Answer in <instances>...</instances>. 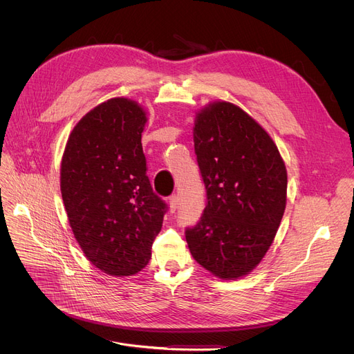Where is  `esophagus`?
Masks as SVG:
<instances>
[{
	"label": "esophagus",
	"mask_w": 354,
	"mask_h": 354,
	"mask_svg": "<svg viewBox=\"0 0 354 354\" xmlns=\"http://www.w3.org/2000/svg\"><path fill=\"white\" fill-rule=\"evenodd\" d=\"M167 202H169V211H171V212H175V211L178 209V205H179V198H178V195H172Z\"/></svg>",
	"instance_id": "obj_1"
}]
</instances>
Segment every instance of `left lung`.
Returning a JSON list of instances; mask_svg holds the SVG:
<instances>
[{
    "label": "left lung",
    "mask_w": 354,
    "mask_h": 354,
    "mask_svg": "<svg viewBox=\"0 0 354 354\" xmlns=\"http://www.w3.org/2000/svg\"><path fill=\"white\" fill-rule=\"evenodd\" d=\"M194 143L208 203L187 243L198 264L236 280L261 263L281 224L286 165L266 129L230 102L198 111Z\"/></svg>",
    "instance_id": "1"
}]
</instances>
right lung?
<instances>
[{"instance_id": "1", "label": "right lung", "mask_w": 354, "mask_h": 354, "mask_svg": "<svg viewBox=\"0 0 354 354\" xmlns=\"http://www.w3.org/2000/svg\"><path fill=\"white\" fill-rule=\"evenodd\" d=\"M146 110L109 99L73 127L60 167L68 224L88 261L113 277L145 268L166 203L146 176L142 132Z\"/></svg>"}]
</instances>
